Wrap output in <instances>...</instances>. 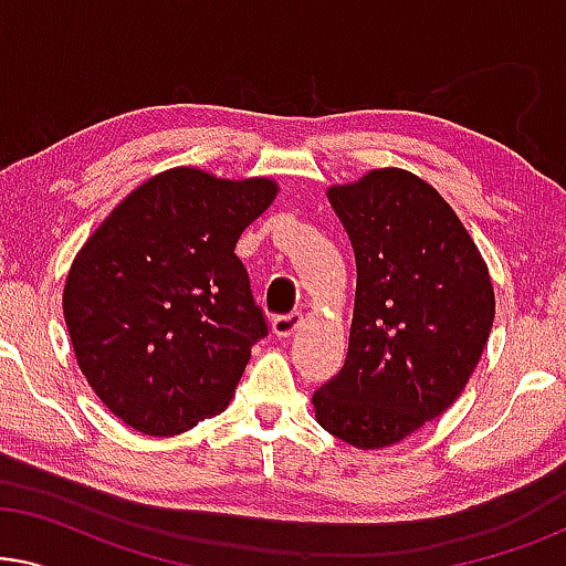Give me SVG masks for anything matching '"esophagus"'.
I'll list each match as a JSON object with an SVG mask.
<instances>
[{
	"mask_svg": "<svg viewBox=\"0 0 566 566\" xmlns=\"http://www.w3.org/2000/svg\"><path fill=\"white\" fill-rule=\"evenodd\" d=\"M304 327V316L301 314H289V316H275L273 319V335L275 337H291Z\"/></svg>",
	"mask_w": 566,
	"mask_h": 566,
	"instance_id": "34e87169",
	"label": "esophagus"
}]
</instances>
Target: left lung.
Masks as SVG:
<instances>
[{
  "label": "left lung",
  "mask_w": 566,
  "mask_h": 566,
  "mask_svg": "<svg viewBox=\"0 0 566 566\" xmlns=\"http://www.w3.org/2000/svg\"><path fill=\"white\" fill-rule=\"evenodd\" d=\"M358 285L339 374L314 394L316 422L376 451L461 397L494 322L486 262L446 198L407 169L329 185Z\"/></svg>",
  "instance_id": "8db88e82"
}]
</instances>
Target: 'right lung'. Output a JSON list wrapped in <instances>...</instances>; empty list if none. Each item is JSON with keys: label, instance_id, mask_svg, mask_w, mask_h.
I'll return each instance as SVG.
<instances>
[{"label": "right lung", "instance_id": "add662e5", "mask_svg": "<svg viewBox=\"0 0 566 566\" xmlns=\"http://www.w3.org/2000/svg\"><path fill=\"white\" fill-rule=\"evenodd\" d=\"M277 196L273 177L172 167L130 190L69 268L76 366L144 436H180L229 407L268 335L234 247Z\"/></svg>", "mask_w": 566, "mask_h": 566}]
</instances>
